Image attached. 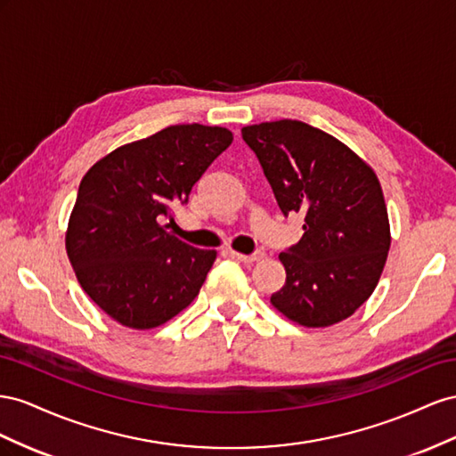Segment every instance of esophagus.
I'll return each instance as SVG.
<instances>
[{"label":"esophagus","mask_w":456,"mask_h":456,"mask_svg":"<svg viewBox=\"0 0 456 456\" xmlns=\"http://www.w3.org/2000/svg\"><path fill=\"white\" fill-rule=\"evenodd\" d=\"M232 257H237L239 262H242V264H254V262H259V259L264 257V252H256V254H252V256H246V254L232 252Z\"/></svg>","instance_id":"esophagus-1"}]
</instances>
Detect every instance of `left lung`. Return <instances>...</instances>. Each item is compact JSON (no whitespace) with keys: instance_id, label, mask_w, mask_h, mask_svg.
Instances as JSON below:
<instances>
[{"instance_id":"1","label":"left lung","mask_w":456,"mask_h":456,"mask_svg":"<svg viewBox=\"0 0 456 456\" xmlns=\"http://www.w3.org/2000/svg\"><path fill=\"white\" fill-rule=\"evenodd\" d=\"M284 216H304L300 242L279 254L286 282L271 296L284 317L322 329L374 292L389 250V219L372 167L342 141L300 120L242 127Z\"/></svg>"}]
</instances>
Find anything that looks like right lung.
Returning a JSON list of instances; mask_svg holds the SVG:
<instances>
[{
    "label": "right lung",
    "instance_id": "obj_1",
    "mask_svg": "<svg viewBox=\"0 0 456 456\" xmlns=\"http://www.w3.org/2000/svg\"><path fill=\"white\" fill-rule=\"evenodd\" d=\"M231 142L227 127L170 126L84 175L64 242L84 292L116 322L160 327L199 296L216 250L192 248L162 224Z\"/></svg>",
    "mask_w": 456,
    "mask_h": 456
}]
</instances>
